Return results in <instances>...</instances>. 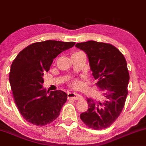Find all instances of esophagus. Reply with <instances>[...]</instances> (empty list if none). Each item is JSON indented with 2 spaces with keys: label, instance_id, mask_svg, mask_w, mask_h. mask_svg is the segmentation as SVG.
<instances>
[{
  "label": "esophagus",
  "instance_id": "obj_1",
  "mask_svg": "<svg viewBox=\"0 0 146 146\" xmlns=\"http://www.w3.org/2000/svg\"><path fill=\"white\" fill-rule=\"evenodd\" d=\"M67 96H68L69 98H72L74 99V100H81L82 99V97L80 95H79L76 93H73V92H68L67 94Z\"/></svg>",
  "mask_w": 146,
  "mask_h": 146
}]
</instances>
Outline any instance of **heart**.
Masks as SVG:
<instances>
[{
  "label": "heart",
  "mask_w": 146,
  "mask_h": 146,
  "mask_svg": "<svg viewBox=\"0 0 146 146\" xmlns=\"http://www.w3.org/2000/svg\"><path fill=\"white\" fill-rule=\"evenodd\" d=\"M72 84H74V85H77V84H79V82H78V81L76 80H74L72 82Z\"/></svg>",
  "instance_id": "b5f03b06"
}]
</instances>
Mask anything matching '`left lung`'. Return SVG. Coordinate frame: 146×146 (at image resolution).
<instances>
[{"label":"left lung","mask_w":146,"mask_h":146,"mask_svg":"<svg viewBox=\"0 0 146 146\" xmlns=\"http://www.w3.org/2000/svg\"><path fill=\"white\" fill-rule=\"evenodd\" d=\"M76 48L86 53L96 84L105 97L100 102L87 98L88 109L81 114L82 121L95 130L109 127L119 116L128 94L129 74L125 58L110 43L89 40Z\"/></svg>","instance_id":"8db88e82"}]
</instances>
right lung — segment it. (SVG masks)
I'll return each instance as SVG.
<instances>
[{"label": "right lung", "mask_w": 146, "mask_h": 146, "mask_svg": "<svg viewBox=\"0 0 146 146\" xmlns=\"http://www.w3.org/2000/svg\"><path fill=\"white\" fill-rule=\"evenodd\" d=\"M74 44L51 40L36 42L20 51L13 60L9 74L13 98L18 110L29 122L45 126L59 116L67 94L60 90L46 91L43 76L49 71L54 58Z\"/></svg>", "instance_id": "obj_1"}]
</instances>
